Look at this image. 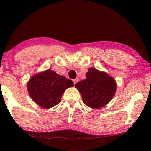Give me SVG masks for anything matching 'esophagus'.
<instances>
[{
    "label": "esophagus",
    "mask_w": 151,
    "mask_h": 151,
    "mask_svg": "<svg viewBox=\"0 0 151 151\" xmlns=\"http://www.w3.org/2000/svg\"><path fill=\"white\" fill-rule=\"evenodd\" d=\"M79 79H78V78H77V79H74V80H73V82H74V85H75V84H77V83L78 82V81H79Z\"/></svg>",
    "instance_id": "34e87169"
}]
</instances>
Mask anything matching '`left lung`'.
<instances>
[{
	"label": "left lung",
	"mask_w": 151,
	"mask_h": 151,
	"mask_svg": "<svg viewBox=\"0 0 151 151\" xmlns=\"http://www.w3.org/2000/svg\"><path fill=\"white\" fill-rule=\"evenodd\" d=\"M81 93L83 102L92 109H99L106 105L115 94L116 83L113 77L95 68H89L86 79L75 84Z\"/></svg>",
	"instance_id": "1"
}]
</instances>
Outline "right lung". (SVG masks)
<instances>
[{
    "label": "right lung",
    "instance_id": "obj_1",
    "mask_svg": "<svg viewBox=\"0 0 151 151\" xmlns=\"http://www.w3.org/2000/svg\"><path fill=\"white\" fill-rule=\"evenodd\" d=\"M73 86L72 80L49 69L32 76L27 88L34 102L42 108L50 109L58 104L65 90Z\"/></svg>",
    "mask_w": 151,
    "mask_h": 151
}]
</instances>
